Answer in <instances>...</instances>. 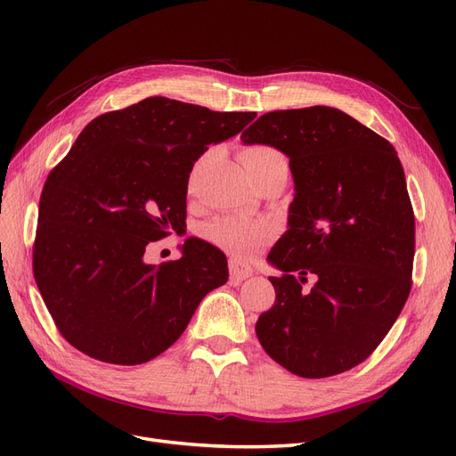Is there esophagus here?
<instances>
[{
  "mask_svg": "<svg viewBox=\"0 0 456 456\" xmlns=\"http://www.w3.org/2000/svg\"><path fill=\"white\" fill-rule=\"evenodd\" d=\"M253 275V268L247 262L240 260V258H230V280L233 283H241L243 280L251 278Z\"/></svg>",
  "mask_w": 456,
  "mask_h": 456,
  "instance_id": "obj_1",
  "label": "esophagus"
}]
</instances>
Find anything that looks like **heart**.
<instances>
[{"instance_id": "obj_1", "label": "heart", "mask_w": 456, "mask_h": 456, "mask_svg": "<svg viewBox=\"0 0 456 456\" xmlns=\"http://www.w3.org/2000/svg\"><path fill=\"white\" fill-rule=\"evenodd\" d=\"M241 161L247 173H255L260 169L283 167L287 169V159L278 148L256 144L241 151ZM270 223L262 218H245V216H218L213 223L203 228V236L213 241L220 249L233 256H251L262 245H266L272 238Z\"/></svg>"}]
</instances>
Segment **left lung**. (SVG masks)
Masks as SVG:
<instances>
[{
	"mask_svg": "<svg viewBox=\"0 0 456 456\" xmlns=\"http://www.w3.org/2000/svg\"><path fill=\"white\" fill-rule=\"evenodd\" d=\"M241 141L283 151L295 181L287 232L268 255L283 273L270 278L275 302L255 327L262 348L305 379L360 365L411 291L415 215L397 151L329 106L268 112Z\"/></svg>",
	"mask_w": 456,
	"mask_h": 456,
	"instance_id": "left-lung-1",
	"label": "left lung"
}]
</instances>
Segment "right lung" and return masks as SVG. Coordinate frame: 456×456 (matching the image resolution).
Returning a JSON list of instances; mask_svg holds the SVG:
<instances>
[{"label":"right lung","mask_w":456,"mask_h":456,"mask_svg":"<svg viewBox=\"0 0 456 456\" xmlns=\"http://www.w3.org/2000/svg\"><path fill=\"white\" fill-rule=\"evenodd\" d=\"M255 112H213L150 96L94 118L41 191L34 278L61 335L114 365L154 360L184 333L203 297L228 281L215 245L148 265L146 247L186 228L194 163ZM186 232V230H184Z\"/></svg>","instance_id":"add662e5"}]
</instances>
